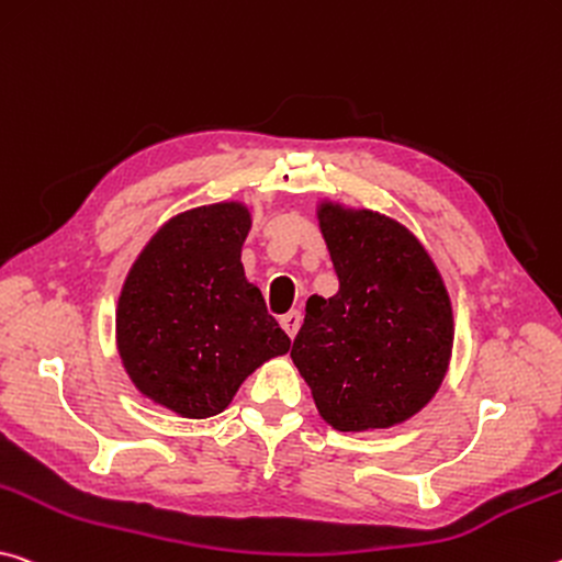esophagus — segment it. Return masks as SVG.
<instances>
[{
	"mask_svg": "<svg viewBox=\"0 0 562 562\" xmlns=\"http://www.w3.org/2000/svg\"><path fill=\"white\" fill-rule=\"evenodd\" d=\"M280 325H282V329H284V333H288L290 337H295L300 325H302V313H300V310H290L288 315L280 317Z\"/></svg>",
	"mask_w": 562,
	"mask_h": 562,
	"instance_id": "esophagus-1",
	"label": "esophagus"
}]
</instances>
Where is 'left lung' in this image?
I'll use <instances>...</instances> for the list:
<instances>
[{
  "instance_id": "left-lung-1",
  "label": "left lung",
  "mask_w": 562,
  "mask_h": 562,
  "mask_svg": "<svg viewBox=\"0 0 562 562\" xmlns=\"http://www.w3.org/2000/svg\"><path fill=\"white\" fill-rule=\"evenodd\" d=\"M340 290L307 300L290 358L323 420L342 432L393 427L438 393L452 307L438 267L400 222L319 204Z\"/></svg>"
}]
</instances>
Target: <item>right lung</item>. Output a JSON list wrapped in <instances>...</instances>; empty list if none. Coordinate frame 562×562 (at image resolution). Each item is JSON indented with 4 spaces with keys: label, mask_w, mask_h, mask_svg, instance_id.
Masks as SVG:
<instances>
[{
    "label": "right lung",
    "mask_w": 562,
    "mask_h": 562,
    "mask_svg": "<svg viewBox=\"0 0 562 562\" xmlns=\"http://www.w3.org/2000/svg\"><path fill=\"white\" fill-rule=\"evenodd\" d=\"M249 212L220 202L182 212L142 249L124 280L117 347L142 395L182 417H212L290 337L245 280Z\"/></svg>",
    "instance_id": "right-lung-1"
}]
</instances>
